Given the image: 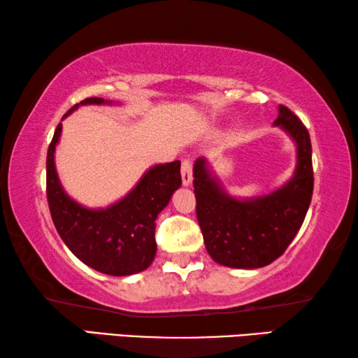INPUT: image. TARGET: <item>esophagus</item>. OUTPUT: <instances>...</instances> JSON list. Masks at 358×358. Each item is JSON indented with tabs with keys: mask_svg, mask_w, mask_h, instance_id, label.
I'll return each instance as SVG.
<instances>
[{
	"mask_svg": "<svg viewBox=\"0 0 358 358\" xmlns=\"http://www.w3.org/2000/svg\"><path fill=\"white\" fill-rule=\"evenodd\" d=\"M181 180H183V186H189L192 181V162L189 159H185L181 162Z\"/></svg>",
	"mask_w": 358,
	"mask_h": 358,
	"instance_id": "1",
	"label": "esophagus"
}]
</instances>
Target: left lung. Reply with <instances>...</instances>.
<instances>
[{
  "label": "left lung",
  "instance_id": "8db88e82",
  "mask_svg": "<svg viewBox=\"0 0 358 358\" xmlns=\"http://www.w3.org/2000/svg\"><path fill=\"white\" fill-rule=\"evenodd\" d=\"M273 124L295 142L296 166L294 177L266 196H229L205 157L194 162L196 215L205 248L215 262L230 268L251 270L273 262L292 243L310 208L314 186L310 132L286 106H280Z\"/></svg>",
  "mask_w": 358,
  "mask_h": 358
}]
</instances>
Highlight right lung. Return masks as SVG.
Returning <instances> with one entry per match:
<instances>
[{
	"label": "right lung",
	"instance_id": "right-lung-1",
	"mask_svg": "<svg viewBox=\"0 0 358 358\" xmlns=\"http://www.w3.org/2000/svg\"><path fill=\"white\" fill-rule=\"evenodd\" d=\"M113 104L87 98L69 108L63 120L80 106ZM62 123L47 151V201L53 224L64 245L85 265L101 273L128 276L147 270L156 256V217L181 186L180 161L148 169L136 187L107 208H87L71 199L59 183L55 148Z\"/></svg>",
	"mask_w": 358,
	"mask_h": 358
}]
</instances>
